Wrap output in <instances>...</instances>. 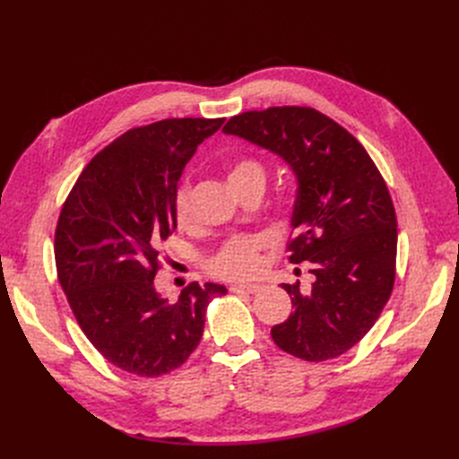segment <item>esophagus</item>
Here are the masks:
<instances>
[{
  "mask_svg": "<svg viewBox=\"0 0 459 459\" xmlns=\"http://www.w3.org/2000/svg\"><path fill=\"white\" fill-rule=\"evenodd\" d=\"M262 289V285H231L230 290L235 295H253V293H258V290Z\"/></svg>",
  "mask_w": 459,
  "mask_h": 459,
  "instance_id": "1",
  "label": "esophagus"
}]
</instances>
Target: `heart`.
I'll use <instances>...</instances> for the list:
<instances>
[{"mask_svg": "<svg viewBox=\"0 0 459 459\" xmlns=\"http://www.w3.org/2000/svg\"><path fill=\"white\" fill-rule=\"evenodd\" d=\"M247 176L264 178L262 164L255 159L235 160L230 170V184ZM174 220L179 230H187L193 224V201L187 184H182L176 191ZM264 247H266V239L262 235H235L220 247V251L208 264V270L220 280H248L262 268Z\"/></svg>", "mask_w": 459, "mask_h": 459, "instance_id": "obj_1", "label": "heart"}]
</instances>
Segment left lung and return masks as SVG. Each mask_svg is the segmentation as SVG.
Masks as SVG:
<instances>
[{"instance_id": "left-lung-1", "label": "left lung", "mask_w": 459, "mask_h": 459, "mask_svg": "<svg viewBox=\"0 0 459 459\" xmlns=\"http://www.w3.org/2000/svg\"><path fill=\"white\" fill-rule=\"evenodd\" d=\"M226 134L280 155L297 176L289 260L310 262L314 281L283 283L293 314L272 327L290 356L325 362L366 337L396 277V212L364 145L312 107H270L231 117Z\"/></svg>"}]
</instances>
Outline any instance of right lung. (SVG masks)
I'll return each instance as SVG.
<instances>
[{
    "label": "right lung",
    "instance_id": "right-lung-1",
    "mask_svg": "<svg viewBox=\"0 0 459 459\" xmlns=\"http://www.w3.org/2000/svg\"><path fill=\"white\" fill-rule=\"evenodd\" d=\"M224 118H164L124 132L86 164L55 228V266L80 329L137 377L182 366L224 285L193 281L170 304L155 289L160 245L176 228L178 182Z\"/></svg>",
    "mask_w": 459,
    "mask_h": 459
}]
</instances>
